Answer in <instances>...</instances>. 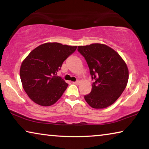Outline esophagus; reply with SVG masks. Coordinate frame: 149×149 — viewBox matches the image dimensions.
<instances>
[{
    "instance_id": "1",
    "label": "esophagus",
    "mask_w": 149,
    "mask_h": 149,
    "mask_svg": "<svg viewBox=\"0 0 149 149\" xmlns=\"http://www.w3.org/2000/svg\"><path fill=\"white\" fill-rule=\"evenodd\" d=\"M73 84H75V85L79 84V80H77V81H76L73 82Z\"/></svg>"
}]
</instances>
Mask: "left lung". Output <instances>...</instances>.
I'll list each match as a JSON object with an SVG mask.
<instances>
[{"instance_id":"left-lung-1","label":"left lung","mask_w":149,"mask_h":149,"mask_svg":"<svg viewBox=\"0 0 149 149\" xmlns=\"http://www.w3.org/2000/svg\"><path fill=\"white\" fill-rule=\"evenodd\" d=\"M78 52L85 58L94 80L91 91L85 100L93 108L112 105L127 85L129 71L119 54L107 45L94 43L79 46Z\"/></svg>"}]
</instances>
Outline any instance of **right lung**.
Listing matches in <instances>:
<instances>
[{"label": "right lung", "instance_id": "1", "mask_svg": "<svg viewBox=\"0 0 149 149\" xmlns=\"http://www.w3.org/2000/svg\"><path fill=\"white\" fill-rule=\"evenodd\" d=\"M77 46L47 42L30 52L20 68V79L28 97L36 104L49 107L57 102L68 84L57 72Z\"/></svg>", "mask_w": 149, "mask_h": 149}]
</instances>
